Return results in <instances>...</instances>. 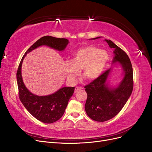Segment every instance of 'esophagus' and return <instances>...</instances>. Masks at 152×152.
Wrapping results in <instances>:
<instances>
[{
  "label": "esophagus",
  "instance_id": "34e87169",
  "mask_svg": "<svg viewBox=\"0 0 152 152\" xmlns=\"http://www.w3.org/2000/svg\"><path fill=\"white\" fill-rule=\"evenodd\" d=\"M82 89H83V88H82V87H76L75 88V91L77 92L78 91L82 90Z\"/></svg>",
  "mask_w": 152,
  "mask_h": 152
}]
</instances>
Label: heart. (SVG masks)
Here are the masks:
<instances>
[{
  "instance_id": "heart-1",
  "label": "heart",
  "mask_w": 152,
  "mask_h": 152,
  "mask_svg": "<svg viewBox=\"0 0 152 152\" xmlns=\"http://www.w3.org/2000/svg\"><path fill=\"white\" fill-rule=\"evenodd\" d=\"M109 56L104 50L88 45L78 49L71 61L65 64V72L68 82L75 84L82 69V75L89 80H94L102 74L108 61Z\"/></svg>"
}]
</instances>
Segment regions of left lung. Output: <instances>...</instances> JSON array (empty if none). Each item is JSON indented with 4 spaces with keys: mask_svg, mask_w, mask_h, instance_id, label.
Returning a JSON list of instances; mask_svg holds the SVG:
<instances>
[{
    "mask_svg": "<svg viewBox=\"0 0 152 152\" xmlns=\"http://www.w3.org/2000/svg\"><path fill=\"white\" fill-rule=\"evenodd\" d=\"M99 38L100 37L91 39ZM104 40L113 49L112 65L119 63L123 70V77L117 87L110 86L107 82L112 70L110 68L84 87L87 94L86 112L91 119L98 122L107 121L116 116L129 98L133 89V72L129 58L112 40Z\"/></svg>",
    "mask_w": 152,
    "mask_h": 152,
    "instance_id": "obj_1",
    "label": "left lung"
}]
</instances>
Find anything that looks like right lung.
I'll return each instance as SVG.
<instances>
[{"label": "right lung", "mask_w": 152, "mask_h": 152, "mask_svg": "<svg viewBox=\"0 0 152 152\" xmlns=\"http://www.w3.org/2000/svg\"><path fill=\"white\" fill-rule=\"evenodd\" d=\"M69 41L51 36H44L39 39L26 50L18 67L16 78L20 99L28 112L39 121L51 124L60 118L67 107L68 101L75 90L74 87H63L54 93L47 96L35 95L26 88L21 75V66L26 55L42 45H46L58 51H63Z\"/></svg>", "instance_id": "add662e5"}]
</instances>
